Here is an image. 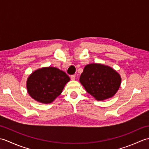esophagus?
<instances>
[{"label":"esophagus","mask_w":149,"mask_h":149,"mask_svg":"<svg viewBox=\"0 0 149 149\" xmlns=\"http://www.w3.org/2000/svg\"><path fill=\"white\" fill-rule=\"evenodd\" d=\"M70 78L72 80H75V75H72L70 76Z\"/></svg>","instance_id":"34e87169"}]
</instances>
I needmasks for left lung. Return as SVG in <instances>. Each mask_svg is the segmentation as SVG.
<instances>
[{
  "label": "left lung",
  "mask_w": 149,
  "mask_h": 149,
  "mask_svg": "<svg viewBox=\"0 0 149 149\" xmlns=\"http://www.w3.org/2000/svg\"><path fill=\"white\" fill-rule=\"evenodd\" d=\"M79 81L88 93L98 100H102L116 93L121 77L109 66L93 63L85 66Z\"/></svg>",
  "instance_id": "left-lung-1"
}]
</instances>
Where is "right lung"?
I'll use <instances>...</instances> for the list:
<instances>
[{
    "instance_id": "add662e5",
    "label": "right lung",
    "mask_w": 149,
    "mask_h": 149,
    "mask_svg": "<svg viewBox=\"0 0 149 149\" xmlns=\"http://www.w3.org/2000/svg\"><path fill=\"white\" fill-rule=\"evenodd\" d=\"M70 81L65 72L55 67H45L34 71L27 81V89L31 97L38 102L49 104L61 93Z\"/></svg>"
}]
</instances>
